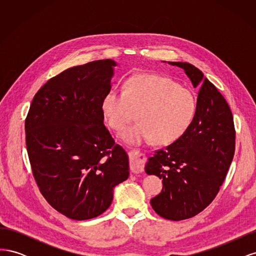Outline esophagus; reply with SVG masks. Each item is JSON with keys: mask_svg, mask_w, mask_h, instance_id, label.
I'll return each instance as SVG.
<instances>
[{"mask_svg": "<svg viewBox=\"0 0 256 256\" xmlns=\"http://www.w3.org/2000/svg\"><path fill=\"white\" fill-rule=\"evenodd\" d=\"M130 154V166H131V172L134 174H141L144 172V166H143V159L140 154V152L136 150H131L129 152Z\"/></svg>", "mask_w": 256, "mask_h": 256, "instance_id": "34e87169", "label": "esophagus"}]
</instances>
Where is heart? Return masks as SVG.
Segmentation results:
<instances>
[{"instance_id":"b5f03b06","label":"heart","mask_w":256,"mask_h":256,"mask_svg":"<svg viewBox=\"0 0 256 256\" xmlns=\"http://www.w3.org/2000/svg\"><path fill=\"white\" fill-rule=\"evenodd\" d=\"M102 115L114 130H120L134 118L138 122L124 129L120 140L141 145L154 138L170 144L188 130L196 112V98L188 88L164 76L141 74L130 78L124 90L113 88L102 104Z\"/></svg>"}]
</instances>
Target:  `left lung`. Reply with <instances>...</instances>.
<instances>
[{"instance_id": "1", "label": "left lung", "mask_w": 256, "mask_h": 256, "mask_svg": "<svg viewBox=\"0 0 256 256\" xmlns=\"http://www.w3.org/2000/svg\"><path fill=\"white\" fill-rule=\"evenodd\" d=\"M168 63L182 68L193 88L200 86L196 112L180 138L148 158L145 172L164 184L150 200L154 210L180 221L202 212L219 192L234 157L235 128L226 99L198 68L186 62Z\"/></svg>"}]
</instances>
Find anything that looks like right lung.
I'll return each mask as SVG.
<instances>
[{"label":"right lung","instance_id":"obj_1","mask_svg":"<svg viewBox=\"0 0 256 256\" xmlns=\"http://www.w3.org/2000/svg\"><path fill=\"white\" fill-rule=\"evenodd\" d=\"M113 60L68 68L36 92L26 120L35 180L48 203L74 220L104 212L129 176V158L104 124Z\"/></svg>","mask_w":256,"mask_h":256}]
</instances>
